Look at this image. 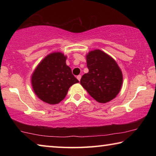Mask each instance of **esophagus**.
<instances>
[{
  "label": "esophagus",
  "instance_id": "34e87169",
  "mask_svg": "<svg viewBox=\"0 0 156 156\" xmlns=\"http://www.w3.org/2000/svg\"><path fill=\"white\" fill-rule=\"evenodd\" d=\"M77 79H78V80L79 81H80V79H81V76H80V75L77 76Z\"/></svg>",
  "mask_w": 156,
  "mask_h": 156
}]
</instances>
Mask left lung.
<instances>
[{
  "label": "left lung",
  "mask_w": 156,
  "mask_h": 156,
  "mask_svg": "<svg viewBox=\"0 0 156 156\" xmlns=\"http://www.w3.org/2000/svg\"><path fill=\"white\" fill-rule=\"evenodd\" d=\"M89 72L82 76L80 84L100 103L115 98L122 87V73L115 60L100 49L86 55Z\"/></svg>",
  "instance_id": "obj_1"
}]
</instances>
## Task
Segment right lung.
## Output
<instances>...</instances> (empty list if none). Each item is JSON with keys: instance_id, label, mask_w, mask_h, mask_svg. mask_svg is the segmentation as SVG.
<instances>
[{"instance_id": "1", "label": "right lung", "mask_w": 156, "mask_h": 156, "mask_svg": "<svg viewBox=\"0 0 156 156\" xmlns=\"http://www.w3.org/2000/svg\"><path fill=\"white\" fill-rule=\"evenodd\" d=\"M67 58L62 52L51 53L41 60L31 74L34 93L47 104H58L70 87L79 83L66 64Z\"/></svg>"}]
</instances>
